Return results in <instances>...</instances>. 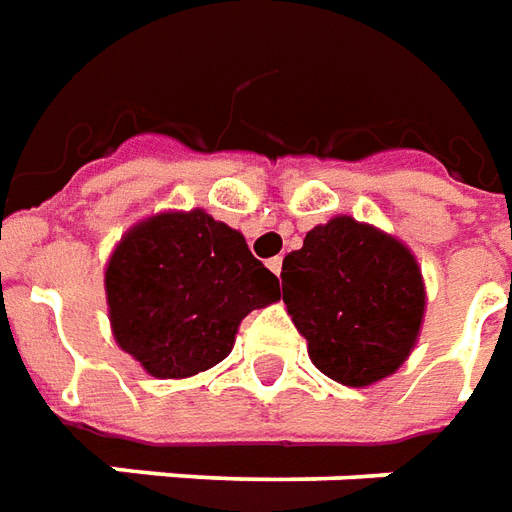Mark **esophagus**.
I'll return each mask as SVG.
<instances>
[{
  "mask_svg": "<svg viewBox=\"0 0 512 512\" xmlns=\"http://www.w3.org/2000/svg\"><path fill=\"white\" fill-rule=\"evenodd\" d=\"M267 267H270V270H273V273L281 278V267H284V259H281V256H273V259L267 262Z\"/></svg>",
  "mask_w": 512,
  "mask_h": 512,
  "instance_id": "esophagus-1",
  "label": "esophagus"
}]
</instances>
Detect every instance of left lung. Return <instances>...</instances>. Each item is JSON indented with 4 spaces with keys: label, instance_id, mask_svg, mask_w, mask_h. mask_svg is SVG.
Returning a JSON list of instances; mask_svg holds the SVG:
<instances>
[{
    "label": "left lung",
    "instance_id": "left-lung-1",
    "mask_svg": "<svg viewBox=\"0 0 512 512\" xmlns=\"http://www.w3.org/2000/svg\"><path fill=\"white\" fill-rule=\"evenodd\" d=\"M284 303L322 375L372 386L397 372L419 336L422 270L402 242L353 217L311 228L281 267Z\"/></svg>",
    "mask_w": 512,
    "mask_h": 512
}]
</instances>
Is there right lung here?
Masks as SVG:
<instances>
[{
  "label": "right lung",
  "instance_id": "1",
  "mask_svg": "<svg viewBox=\"0 0 512 512\" xmlns=\"http://www.w3.org/2000/svg\"><path fill=\"white\" fill-rule=\"evenodd\" d=\"M104 284L115 342L154 378H190L220 364L239 322L281 297L245 237L201 209L134 226Z\"/></svg>",
  "mask_w": 512,
  "mask_h": 512
}]
</instances>
